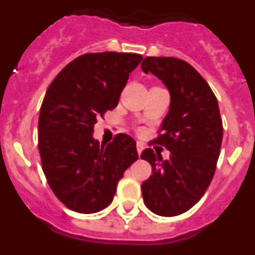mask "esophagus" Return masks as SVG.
<instances>
[{"label": "esophagus", "instance_id": "esophagus-1", "mask_svg": "<svg viewBox=\"0 0 255 255\" xmlns=\"http://www.w3.org/2000/svg\"><path fill=\"white\" fill-rule=\"evenodd\" d=\"M143 149H144V144L141 143V141H138V143H136V150H138L139 155L141 154V152H143Z\"/></svg>", "mask_w": 255, "mask_h": 255}]
</instances>
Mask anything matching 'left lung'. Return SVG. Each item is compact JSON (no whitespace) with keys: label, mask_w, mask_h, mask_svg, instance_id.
<instances>
[{"label":"left lung","mask_w":255,"mask_h":255,"mask_svg":"<svg viewBox=\"0 0 255 255\" xmlns=\"http://www.w3.org/2000/svg\"><path fill=\"white\" fill-rule=\"evenodd\" d=\"M141 70L161 79L171 96L170 111L153 139L171 155L163 161L152 148L143 150L140 158L149 162L152 175L141 184V194L153 213L172 217L189 211L206 193L220 157L224 126L215 93L186 61L145 57Z\"/></svg>","instance_id":"obj_1"}]
</instances>
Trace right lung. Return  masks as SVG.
Returning <instances> with one entry per match:
<instances>
[{
    "label": "right lung",
    "instance_id": "obj_1",
    "mask_svg": "<svg viewBox=\"0 0 255 255\" xmlns=\"http://www.w3.org/2000/svg\"><path fill=\"white\" fill-rule=\"evenodd\" d=\"M138 53H85L61 70L48 87L38 121V149L49 188L79 213L102 211L117 182L138 159L136 143L117 134L107 145L93 139L97 119L114 110Z\"/></svg>",
    "mask_w": 255,
    "mask_h": 255
}]
</instances>
